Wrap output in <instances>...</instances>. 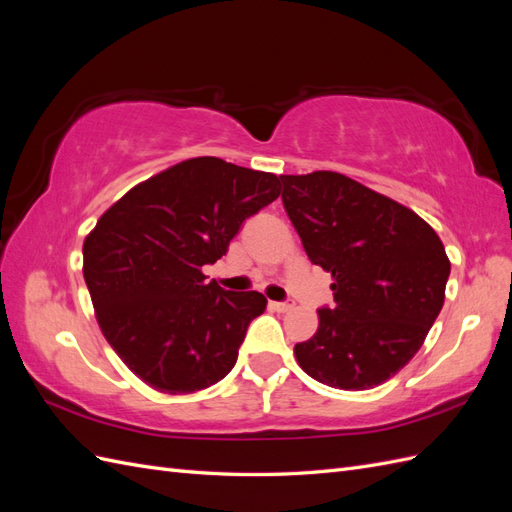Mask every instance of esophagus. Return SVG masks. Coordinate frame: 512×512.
Listing matches in <instances>:
<instances>
[{
	"mask_svg": "<svg viewBox=\"0 0 512 512\" xmlns=\"http://www.w3.org/2000/svg\"><path fill=\"white\" fill-rule=\"evenodd\" d=\"M269 307L273 309V312L284 314V312H290V309L294 307V301H271Z\"/></svg>",
	"mask_w": 512,
	"mask_h": 512,
	"instance_id": "1",
	"label": "esophagus"
}]
</instances>
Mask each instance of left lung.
Here are the masks:
<instances>
[{
	"label": "left lung",
	"mask_w": 512,
	"mask_h": 512,
	"mask_svg": "<svg viewBox=\"0 0 512 512\" xmlns=\"http://www.w3.org/2000/svg\"><path fill=\"white\" fill-rule=\"evenodd\" d=\"M282 203L314 265L333 275L312 339L294 346L307 376L365 391L395 376L423 346L451 275L423 218L331 170L280 175Z\"/></svg>",
	"instance_id": "1"
}]
</instances>
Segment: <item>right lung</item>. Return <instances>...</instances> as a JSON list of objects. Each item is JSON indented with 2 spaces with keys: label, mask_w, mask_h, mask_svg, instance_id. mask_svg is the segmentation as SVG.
I'll return each mask as SVG.
<instances>
[{
  "label": "right lung",
  "mask_w": 512,
  "mask_h": 512,
  "mask_svg": "<svg viewBox=\"0 0 512 512\" xmlns=\"http://www.w3.org/2000/svg\"><path fill=\"white\" fill-rule=\"evenodd\" d=\"M273 173L192 158L121 196L83 243V275L106 342L151 389L179 395L235 367L260 292L207 282L241 224L280 196Z\"/></svg>",
  "instance_id": "add662e5"
}]
</instances>
